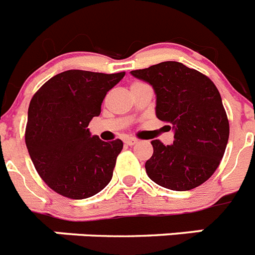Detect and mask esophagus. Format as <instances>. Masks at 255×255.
Instances as JSON below:
<instances>
[{
	"instance_id": "obj_1",
	"label": "esophagus",
	"mask_w": 255,
	"mask_h": 255,
	"mask_svg": "<svg viewBox=\"0 0 255 255\" xmlns=\"http://www.w3.org/2000/svg\"><path fill=\"white\" fill-rule=\"evenodd\" d=\"M124 142H125L126 145H134V144H136V143H138V140H136V139H134V138H128V139H125Z\"/></svg>"
}]
</instances>
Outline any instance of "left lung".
<instances>
[{
  "label": "left lung",
  "mask_w": 255,
  "mask_h": 255,
  "mask_svg": "<svg viewBox=\"0 0 255 255\" xmlns=\"http://www.w3.org/2000/svg\"><path fill=\"white\" fill-rule=\"evenodd\" d=\"M156 94V116L171 124L174 142L152 140L145 162L149 179L173 191H190L212 177L225 154L230 124L218 89L205 75L178 62L130 72ZM169 126V128H171Z\"/></svg>",
  "instance_id": "1"
}]
</instances>
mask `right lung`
Returning a JSON list of instances; mask_svg holds the SVG:
<instances>
[{"label": "right lung", "mask_w": 255, "mask_h": 255, "mask_svg": "<svg viewBox=\"0 0 255 255\" xmlns=\"http://www.w3.org/2000/svg\"><path fill=\"white\" fill-rule=\"evenodd\" d=\"M124 76L69 69L50 78L32 98L25 144L37 173L56 193L88 199L112 179L123 140L103 142L88 126Z\"/></svg>", "instance_id": "right-lung-1"}]
</instances>
